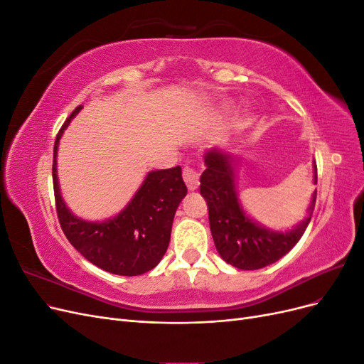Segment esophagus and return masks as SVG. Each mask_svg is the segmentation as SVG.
<instances>
[{"instance_id": "34e87169", "label": "esophagus", "mask_w": 364, "mask_h": 364, "mask_svg": "<svg viewBox=\"0 0 364 364\" xmlns=\"http://www.w3.org/2000/svg\"><path fill=\"white\" fill-rule=\"evenodd\" d=\"M183 181L186 183V186H188L190 191H194L199 188V173H197L196 170L190 168V167H185L183 168Z\"/></svg>"}]
</instances>
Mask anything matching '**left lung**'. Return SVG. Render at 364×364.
Wrapping results in <instances>:
<instances>
[{
	"mask_svg": "<svg viewBox=\"0 0 364 364\" xmlns=\"http://www.w3.org/2000/svg\"><path fill=\"white\" fill-rule=\"evenodd\" d=\"M205 164L200 194L208 203L214 245L228 264L241 270H258L277 262L296 246L311 220L317 190L313 193L308 217L302 223L289 232H273L252 222L240 206L232 156L222 150H209ZM314 183H317V168Z\"/></svg>",
	"mask_w": 364,
	"mask_h": 364,
	"instance_id": "1",
	"label": "left lung"
}]
</instances>
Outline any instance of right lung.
Wrapping results in <instances>:
<instances>
[{
  "instance_id": "1",
  "label": "right lung",
  "mask_w": 364,
  "mask_h": 364,
  "mask_svg": "<svg viewBox=\"0 0 364 364\" xmlns=\"http://www.w3.org/2000/svg\"><path fill=\"white\" fill-rule=\"evenodd\" d=\"M80 109H74L54 141L53 188L60 228L70 243L94 266L121 277H136L156 267L167 252L176 209L186 196L182 168L178 165L149 173L124 211L112 220L92 223L77 218L60 197L56 155L63 130Z\"/></svg>"
}]
</instances>
